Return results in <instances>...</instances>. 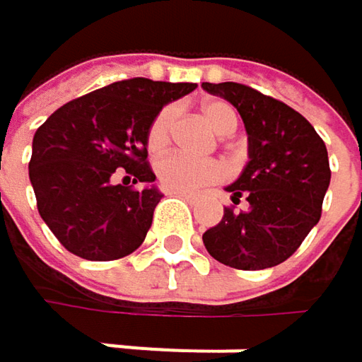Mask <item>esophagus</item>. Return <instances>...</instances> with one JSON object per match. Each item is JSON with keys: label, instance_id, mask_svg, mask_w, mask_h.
Segmentation results:
<instances>
[{"label": "esophagus", "instance_id": "1", "mask_svg": "<svg viewBox=\"0 0 362 362\" xmlns=\"http://www.w3.org/2000/svg\"><path fill=\"white\" fill-rule=\"evenodd\" d=\"M172 194L182 197V199H186V201H192V199H194V194H192V192H182V190H176V192H172Z\"/></svg>", "mask_w": 362, "mask_h": 362}]
</instances>
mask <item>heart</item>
Masks as SVG:
<instances>
[{
	"label": "heart",
	"mask_w": 362,
	"mask_h": 362,
	"mask_svg": "<svg viewBox=\"0 0 362 362\" xmlns=\"http://www.w3.org/2000/svg\"><path fill=\"white\" fill-rule=\"evenodd\" d=\"M201 112L211 129L220 136H230L237 129V112L222 100H207ZM176 110L174 107L161 109L146 127V148L151 155H161L172 142ZM226 176V170L216 159H190L180 153H172L157 163V178L168 190L192 192L205 184L220 182Z\"/></svg>",
	"instance_id": "obj_1"
}]
</instances>
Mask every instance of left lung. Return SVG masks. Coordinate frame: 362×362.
<instances>
[{
  "label": "left lung",
  "instance_id": "1",
  "mask_svg": "<svg viewBox=\"0 0 362 362\" xmlns=\"http://www.w3.org/2000/svg\"><path fill=\"white\" fill-rule=\"evenodd\" d=\"M239 110L250 136V163L226 190L241 211L224 209L203 235L224 266L264 270L291 257L321 220L331 170L323 138L298 110L243 83H203Z\"/></svg>",
  "mask_w": 362,
  "mask_h": 362
}]
</instances>
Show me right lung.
Segmentation results:
<instances>
[{"label": "right lung", "mask_w": 362, "mask_h": 362, "mask_svg": "<svg viewBox=\"0 0 362 362\" xmlns=\"http://www.w3.org/2000/svg\"><path fill=\"white\" fill-rule=\"evenodd\" d=\"M194 88L144 77L115 81L62 105L37 127L29 178L39 216L64 250L110 262L142 245L161 201L151 186L146 127L163 105Z\"/></svg>", "instance_id": "add662e5"}]
</instances>
